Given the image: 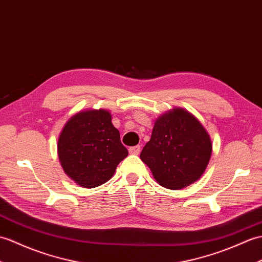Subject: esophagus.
<instances>
[{"mask_svg": "<svg viewBox=\"0 0 262 262\" xmlns=\"http://www.w3.org/2000/svg\"><path fill=\"white\" fill-rule=\"evenodd\" d=\"M139 151H141V146H133V147H129V153L133 155H138Z\"/></svg>", "mask_w": 262, "mask_h": 262, "instance_id": "esophagus-1", "label": "esophagus"}]
</instances>
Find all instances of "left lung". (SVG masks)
<instances>
[{
  "instance_id": "left-lung-1",
  "label": "left lung",
  "mask_w": 262,
  "mask_h": 262,
  "mask_svg": "<svg viewBox=\"0 0 262 262\" xmlns=\"http://www.w3.org/2000/svg\"><path fill=\"white\" fill-rule=\"evenodd\" d=\"M211 153V138L204 127L193 115L176 108L155 121L141 160L160 185L181 190L201 178Z\"/></svg>"
}]
</instances>
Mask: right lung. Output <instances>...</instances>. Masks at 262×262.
I'll return each instance as SVG.
<instances>
[{
	"mask_svg": "<svg viewBox=\"0 0 262 262\" xmlns=\"http://www.w3.org/2000/svg\"><path fill=\"white\" fill-rule=\"evenodd\" d=\"M58 155L66 174L82 187L93 188L112 179L128 155L107 111H88L72 116L60 134Z\"/></svg>",
	"mask_w": 262,
	"mask_h": 262,
	"instance_id": "obj_1",
	"label": "right lung"
}]
</instances>
